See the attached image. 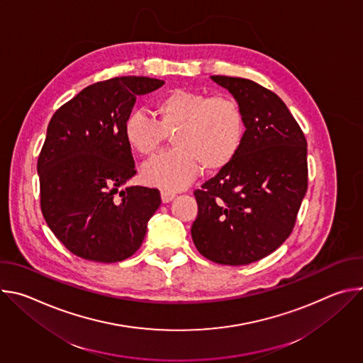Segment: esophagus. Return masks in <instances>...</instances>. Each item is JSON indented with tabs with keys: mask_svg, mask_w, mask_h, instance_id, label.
<instances>
[{
	"mask_svg": "<svg viewBox=\"0 0 363 363\" xmlns=\"http://www.w3.org/2000/svg\"><path fill=\"white\" fill-rule=\"evenodd\" d=\"M175 196H177L175 192H171V191H161V198H162V202H164V203L171 202Z\"/></svg>",
	"mask_w": 363,
	"mask_h": 363,
	"instance_id": "obj_1",
	"label": "esophagus"
}]
</instances>
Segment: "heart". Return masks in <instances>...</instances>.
Here are the masks:
<instances>
[{
	"instance_id": "obj_1",
	"label": "heart",
	"mask_w": 363,
	"mask_h": 363,
	"mask_svg": "<svg viewBox=\"0 0 363 363\" xmlns=\"http://www.w3.org/2000/svg\"><path fill=\"white\" fill-rule=\"evenodd\" d=\"M157 122L142 112H132L123 125L129 147L143 158H152L172 133L175 149L145 165L146 185L178 191L199 174L224 169L240 152L245 136V119L240 103L227 94L175 89L153 105Z\"/></svg>"
}]
</instances>
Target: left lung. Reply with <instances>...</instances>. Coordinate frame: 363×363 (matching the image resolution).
I'll list each match as a JSON object with an SVG mask.
<instances>
[{
  "mask_svg": "<svg viewBox=\"0 0 363 363\" xmlns=\"http://www.w3.org/2000/svg\"><path fill=\"white\" fill-rule=\"evenodd\" d=\"M240 103L245 136L237 157L194 192L196 250L225 266H245L290 235L307 189V143L284 101L248 79L211 76Z\"/></svg>",
  "mask_w": 363,
  "mask_h": 363,
  "instance_id": "8db88e82",
  "label": "left lung"
}]
</instances>
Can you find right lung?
<instances>
[{
	"label": "right lung",
	"instance_id": "right-lung-1",
	"mask_svg": "<svg viewBox=\"0 0 363 363\" xmlns=\"http://www.w3.org/2000/svg\"><path fill=\"white\" fill-rule=\"evenodd\" d=\"M164 83L143 76L94 83L48 123L37 162L43 217L60 242L84 260L116 263L135 254L160 208L158 189L119 188L136 174L125 121L138 96Z\"/></svg>",
	"mask_w": 363,
	"mask_h": 363
}]
</instances>
